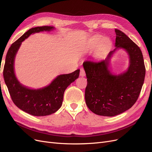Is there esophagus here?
I'll return each mask as SVG.
<instances>
[{"label": "esophagus", "mask_w": 152, "mask_h": 152, "mask_svg": "<svg viewBox=\"0 0 152 152\" xmlns=\"http://www.w3.org/2000/svg\"><path fill=\"white\" fill-rule=\"evenodd\" d=\"M86 75V72L84 68H80V76L81 77H84Z\"/></svg>", "instance_id": "34e87169"}]
</instances>
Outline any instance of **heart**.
<instances>
[{"mask_svg":"<svg viewBox=\"0 0 152 152\" xmlns=\"http://www.w3.org/2000/svg\"><path fill=\"white\" fill-rule=\"evenodd\" d=\"M103 40V37L102 36H96L94 37V39L91 40L90 43V47L93 49H96L99 47V45L102 42ZM110 44V40L108 39H105L103 41V44L102 45V47L100 48V50L102 51L104 49L108 47V45Z\"/></svg>","mask_w":152,"mask_h":152,"instance_id":"obj_1","label":"heart"}]
</instances>
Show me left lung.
Returning a JSON list of instances; mask_svg holds the SVG:
<instances>
[{"label":"left lung","mask_w":152,"mask_h":152,"mask_svg":"<svg viewBox=\"0 0 152 152\" xmlns=\"http://www.w3.org/2000/svg\"><path fill=\"white\" fill-rule=\"evenodd\" d=\"M115 48L105 59L83 63L87 85L85 99L91 112L113 117L131 108L139 97L145 77L144 59L140 48L121 30L115 29ZM124 48L130 56L128 70L118 76L108 69L110 59L117 48Z\"/></svg>","instance_id":"8db88e82"}]
</instances>
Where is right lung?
<instances>
[{
  "label": "right lung",
  "mask_w": 152,
  "mask_h": 152,
  "mask_svg": "<svg viewBox=\"0 0 152 152\" xmlns=\"http://www.w3.org/2000/svg\"><path fill=\"white\" fill-rule=\"evenodd\" d=\"M54 28L53 26H43L30 29L11 45L6 54L3 75L11 99L17 107L34 116H46L58 111L62 105L64 92L79 76L78 69L71 73L58 75L49 86L38 89L28 88L18 80L14 62L21 42L31 34Z\"/></svg>",
  "instance_id": "add662e5"
}]
</instances>
